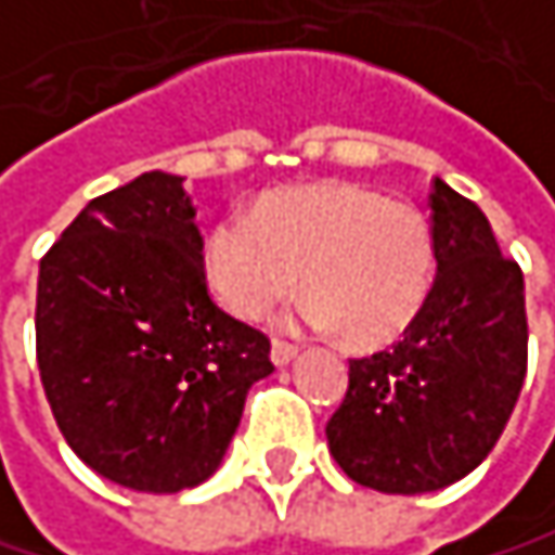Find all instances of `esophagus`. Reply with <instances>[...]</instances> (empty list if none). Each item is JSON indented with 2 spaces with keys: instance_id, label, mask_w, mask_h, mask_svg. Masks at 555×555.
<instances>
[{
  "instance_id": "1",
  "label": "esophagus",
  "mask_w": 555,
  "mask_h": 555,
  "mask_svg": "<svg viewBox=\"0 0 555 555\" xmlns=\"http://www.w3.org/2000/svg\"><path fill=\"white\" fill-rule=\"evenodd\" d=\"M269 358H272V364H275V367H286V364L296 358V345H289V341H272Z\"/></svg>"
}]
</instances>
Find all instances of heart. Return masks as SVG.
<instances>
[{"label": "heart", "instance_id": "1", "mask_svg": "<svg viewBox=\"0 0 555 555\" xmlns=\"http://www.w3.org/2000/svg\"><path fill=\"white\" fill-rule=\"evenodd\" d=\"M433 275L426 214L351 181L272 191L204 240V280L230 315L259 322L302 283L306 325L351 348L397 341L420 319Z\"/></svg>", "mask_w": 555, "mask_h": 555}]
</instances>
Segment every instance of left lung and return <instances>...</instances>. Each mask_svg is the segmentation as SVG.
<instances>
[{"mask_svg":"<svg viewBox=\"0 0 555 555\" xmlns=\"http://www.w3.org/2000/svg\"><path fill=\"white\" fill-rule=\"evenodd\" d=\"M436 283L403 338L354 358L325 426L345 475L384 494H426L472 475L498 446L527 377L524 272L481 207L433 181Z\"/></svg>","mask_w":555,"mask_h":555,"instance_id":"1","label":"left lung"}]
</instances>
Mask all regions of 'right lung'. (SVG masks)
Instances as JSON below:
<instances>
[{
	"label": "right lung",
	"mask_w": 555,
	"mask_h": 555,
	"mask_svg": "<svg viewBox=\"0 0 555 555\" xmlns=\"http://www.w3.org/2000/svg\"><path fill=\"white\" fill-rule=\"evenodd\" d=\"M184 178L145 171L93 197L38 269L41 387L74 455L149 494L207 481L269 338L214 306Z\"/></svg>",
	"instance_id": "add662e5"
}]
</instances>
